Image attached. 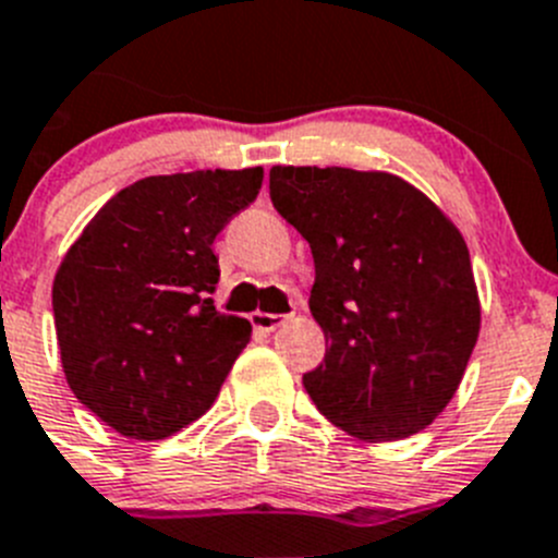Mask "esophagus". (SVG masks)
<instances>
[{
  "label": "esophagus",
  "instance_id": "34e87169",
  "mask_svg": "<svg viewBox=\"0 0 558 558\" xmlns=\"http://www.w3.org/2000/svg\"><path fill=\"white\" fill-rule=\"evenodd\" d=\"M250 323H253V328L260 330V333H272L275 328H280V325L286 323V316L267 314V311H255V314H250Z\"/></svg>",
  "mask_w": 558,
  "mask_h": 558
}]
</instances>
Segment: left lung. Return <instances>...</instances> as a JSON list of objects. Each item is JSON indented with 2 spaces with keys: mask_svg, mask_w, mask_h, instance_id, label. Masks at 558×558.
Returning a JSON list of instances; mask_svg holds the SVG:
<instances>
[{
  "mask_svg": "<svg viewBox=\"0 0 558 558\" xmlns=\"http://www.w3.org/2000/svg\"><path fill=\"white\" fill-rule=\"evenodd\" d=\"M269 197L314 255L308 308L328 341L323 364L303 375L316 409L366 441L428 428L481 328L456 225L389 172L272 167Z\"/></svg>",
  "mask_w": 558,
  "mask_h": 558,
  "instance_id": "8db88e82",
  "label": "left lung"
}]
</instances>
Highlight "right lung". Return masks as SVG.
I'll return each instance as SVG.
<instances>
[{"mask_svg": "<svg viewBox=\"0 0 558 558\" xmlns=\"http://www.w3.org/2000/svg\"><path fill=\"white\" fill-rule=\"evenodd\" d=\"M264 169L155 174L99 208L52 283L60 361L74 398L130 439L178 434L217 400L247 348L219 314L214 239L260 192Z\"/></svg>", "mask_w": 558, "mask_h": 558, "instance_id": "right-lung-1", "label": "right lung"}]
</instances>
